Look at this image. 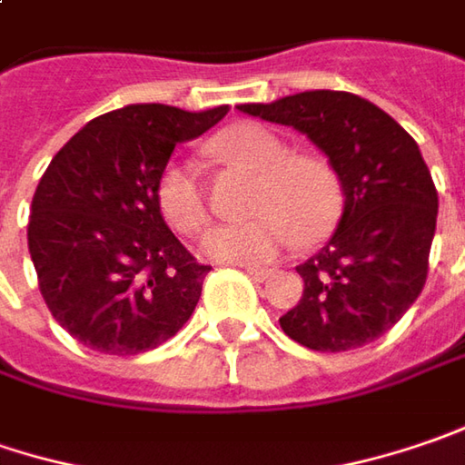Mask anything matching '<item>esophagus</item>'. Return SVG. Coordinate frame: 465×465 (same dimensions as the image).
<instances>
[{
	"instance_id": "esophagus-1",
	"label": "esophagus",
	"mask_w": 465,
	"mask_h": 465,
	"mask_svg": "<svg viewBox=\"0 0 465 465\" xmlns=\"http://www.w3.org/2000/svg\"><path fill=\"white\" fill-rule=\"evenodd\" d=\"M244 271H247V275L250 278H254V281H268V278H272L271 268H257V265H244Z\"/></svg>"
}]
</instances>
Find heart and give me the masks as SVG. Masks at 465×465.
<instances>
[{"mask_svg":"<svg viewBox=\"0 0 465 465\" xmlns=\"http://www.w3.org/2000/svg\"><path fill=\"white\" fill-rule=\"evenodd\" d=\"M221 158L257 172L250 213L239 223H221L203 236V252L221 262H271L293 242L310 247L333 232L341 213L335 173L317 158L289 155V148L257 124H233L213 140ZM155 205L179 233H194L208 218L197 169L187 161L166 163L155 179Z\"/></svg>","mask_w":465,"mask_h":465,"instance_id":"obj_1","label":"heart"}]
</instances>
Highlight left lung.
<instances>
[{
	"label": "left lung",
	"instance_id": "1",
	"mask_svg": "<svg viewBox=\"0 0 465 465\" xmlns=\"http://www.w3.org/2000/svg\"><path fill=\"white\" fill-rule=\"evenodd\" d=\"M239 112L307 134L341 182L331 242L302 262L299 304L278 322L312 351H351L388 333L424 289L437 190L416 140L372 101L304 91Z\"/></svg>",
	"mask_w": 465,
	"mask_h": 465
}]
</instances>
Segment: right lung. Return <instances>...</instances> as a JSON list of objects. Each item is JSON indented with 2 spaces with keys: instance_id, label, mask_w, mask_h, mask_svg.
<instances>
[{
  "instance_id": "1",
  "label": "right lung",
  "mask_w": 465,
  "mask_h": 465,
  "mask_svg": "<svg viewBox=\"0 0 465 465\" xmlns=\"http://www.w3.org/2000/svg\"><path fill=\"white\" fill-rule=\"evenodd\" d=\"M229 114L130 104L88 122L51 158L31 203L28 250L54 320L93 351L132 356L193 317L200 265L155 205L173 148Z\"/></svg>"
}]
</instances>
